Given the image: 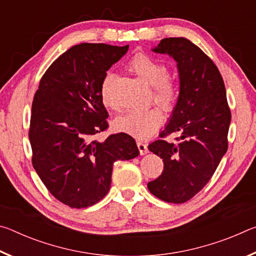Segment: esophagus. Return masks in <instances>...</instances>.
I'll return each mask as SVG.
<instances>
[{"mask_svg": "<svg viewBox=\"0 0 256 256\" xmlns=\"http://www.w3.org/2000/svg\"><path fill=\"white\" fill-rule=\"evenodd\" d=\"M138 151H140V154L144 156L146 154H148V146H146V144H144V142H138Z\"/></svg>", "mask_w": 256, "mask_h": 256, "instance_id": "1", "label": "esophagus"}]
</instances>
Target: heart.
I'll use <instances>...</instances> for the list:
<instances>
[{"label":"heart","instance_id":"1","mask_svg":"<svg viewBox=\"0 0 256 256\" xmlns=\"http://www.w3.org/2000/svg\"><path fill=\"white\" fill-rule=\"evenodd\" d=\"M128 68L136 76L152 86V97L157 105L166 112H172L178 98V89L172 78L167 74V68L164 63L148 54L138 53L128 60ZM115 81V74L108 72L104 76L100 86V98L106 106L112 107L110 88ZM162 123V114L157 108L131 110L118 116L114 126L118 132L146 140L157 131Z\"/></svg>","mask_w":256,"mask_h":256}]
</instances>
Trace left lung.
<instances>
[{
  "mask_svg": "<svg viewBox=\"0 0 256 256\" xmlns=\"http://www.w3.org/2000/svg\"><path fill=\"white\" fill-rule=\"evenodd\" d=\"M152 52L177 63L178 99L160 136H180L177 144L157 140L149 144L162 159L164 172L148 188L164 202L184 203L204 188L227 152L232 114L218 68L196 45L183 37L164 38Z\"/></svg>",
  "mask_w": 256,
  "mask_h": 256,
  "instance_id": "1",
  "label": "left lung"
}]
</instances>
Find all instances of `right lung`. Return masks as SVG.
Segmentation results:
<instances>
[{
	"mask_svg": "<svg viewBox=\"0 0 256 256\" xmlns=\"http://www.w3.org/2000/svg\"><path fill=\"white\" fill-rule=\"evenodd\" d=\"M128 45H76L47 68L34 94L29 141L32 166L52 196L71 208L96 204L110 188L112 164L140 152L126 133L92 140L108 128L104 76Z\"/></svg>",
	"mask_w": 256,
	"mask_h": 256,
	"instance_id": "right-lung-1",
	"label": "right lung"
}]
</instances>
